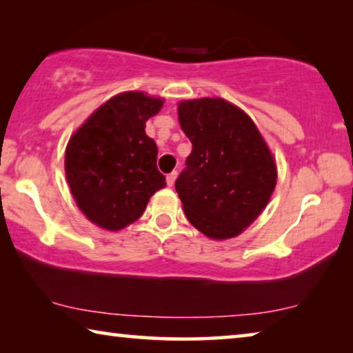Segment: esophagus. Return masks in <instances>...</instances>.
<instances>
[{"instance_id":"1","label":"esophagus","mask_w":353,"mask_h":353,"mask_svg":"<svg viewBox=\"0 0 353 353\" xmlns=\"http://www.w3.org/2000/svg\"><path fill=\"white\" fill-rule=\"evenodd\" d=\"M176 177H177V171H172L168 176H166V183H168V187H172V185H174Z\"/></svg>"}]
</instances>
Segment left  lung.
<instances>
[{
    "label": "left lung",
    "instance_id": "1",
    "mask_svg": "<svg viewBox=\"0 0 353 353\" xmlns=\"http://www.w3.org/2000/svg\"><path fill=\"white\" fill-rule=\"evenodd\" d=\"M177 113L193 145L176 181L187 219L213 240L240 235L276 188L270 148L248 113L223 98L182 101Z\"/></svg>",
    "mask_w": 353,
    "mask_h": 353
}]
</instances>
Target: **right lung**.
I'll use <instances>...</instances> for the list:
<instances>
[{
    "instance_id": "right-lung-1",
    "label": "right lung",
    "mask_w": 353,
    "mask_h": 353,
    "mask_svg": "<svg viewBox=\"0 0 353 353\" xmlns=\"http://www.w3.org/2000/svg\"><path fill=\"white\" fill-rule=\"evenodd\" d=\"M162 98L126 92L94 110L71 137L65 174L81 212L98 227L121 230L139 219L155 191L166 187L157 145L145 132Z\"/></svg>"
}]
</instances>
